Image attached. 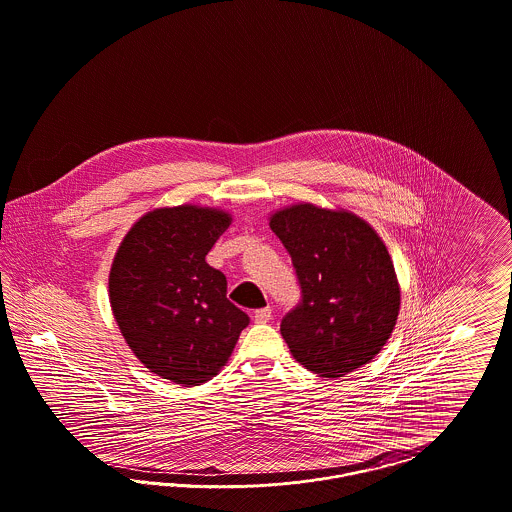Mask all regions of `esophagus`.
<instances>
[{"label":"esophagus","mask_w":512,"mask_h":512,"mask_svg":"<svg viewBox=\"0 0 512 512\" xmlns=\"http://www.w3.org/2000/svg\"><path fill=\"white\" fill-rule=\"evenodd\" d=\"M270 317H272V311L265 307V309H259V311H255V315H253V320L257 322V324H267L270 322Z\"/></svg>","instance_id":"34e87169"}]
</instances>
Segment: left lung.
Instances as JSON below:
<instances>
[{
	"label": "left lung",
	"mask_w": 512,
	"mask_h": 512,
	"mask_svg": "<svg viewBox=\"0 0 512 512\" xmlns=\"http://www.w3.org/2000/svg\"><path fill=\"white\" fill-rule=\"evenodd\" d=\"M292 257L301 299L280 322L297 363L341 378L378 355L399 315L390 253L365 220L293 205L270 219Z\"/></svg>",
	"instance_id": "left-lung-1"
}]
</instances>
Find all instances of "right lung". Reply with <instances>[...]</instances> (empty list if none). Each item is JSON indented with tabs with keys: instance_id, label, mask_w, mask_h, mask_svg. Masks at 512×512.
<instances>
[{
	"instance_id": "add662e5",
	"label": "right lung",
	"mask_w": 512,
	"mask_h": 512,
	"mask_svg": "<svg viewBox=\"0 0 512 512\" xmlns=\"http://www.w3.org/2000/svg\"><path fill=\"white\" fill-rule=\"evenodd\" d=\"M217 209H157L124 236L109 274L122 336L153 374L182 386L211 380L249 324L205 255L230 226Z\"/></svg>"
}]
</instances>
